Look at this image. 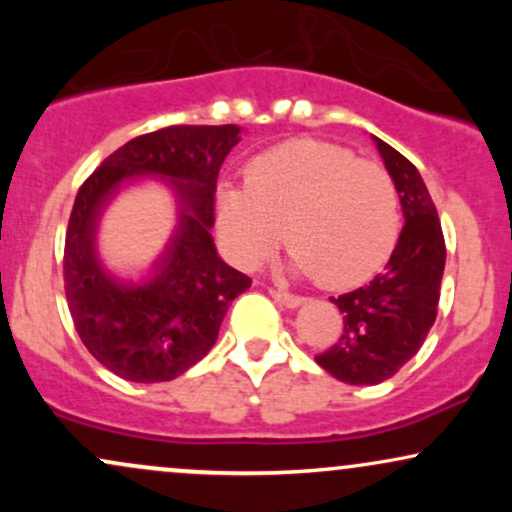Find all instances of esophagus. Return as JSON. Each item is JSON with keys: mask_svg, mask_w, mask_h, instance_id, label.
Here are the masks:
<instances>
[{"mask_svg": "<svg viewBox=\"0 0 512 512\" xmlns=\"http://www.w3.org/2000/svg\"><path fill=\"white\" fill-rule=\"evenodd\" d=\"M272 293V296L276 298V301H279L281 305H286V308H298V305L303 303V298L301 296H293V293H286V291H276V289H272L269 291Z\"/></svg>", "mask_w": 512, "mask_h": 512, "instance_id": "esophagus-1", "label": "esophagus"}]
</instances>
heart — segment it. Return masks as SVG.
Here are the masks:
<instances>
[{
  "label": "heart",
  "mask_w": 512,
  "mask_h": 512,
  "mask_svg": "<svg viewBox=\"0 0 512 512\" xmlns=\"http://www.w3.org/2000/svg\"><path fill=\"white\" fill-rule=\"evenodd\" d=\"M216 223L228 255L252 267L281 240L291 269L322 286L366 281L399 236V197L390 173L339 144L296 139L255 156L245 185H223Z\"/></svg>",
  "instance_id": "1"
}]
</instances>
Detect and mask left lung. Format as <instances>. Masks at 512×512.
I'll return each instance as SVG.
<instances>
[{
    "mask_svg": "<svg viewBox=\"0 0 512 512\" xmlns=\"http://www.w3.org/2000/svg\"><path fill=\"white\" fill-rule=\"evenodd\" d=\"M373 139L397 187L404 226L385 272L332 298L344 315V330L315 361L349 385L383 383L416 356L436 322L445 269L443 231L421 173L383 139Z\"/></svg>",
    "mask_w": 512,
    "mask_h": 512,
    "instance_id": "8db88e82",
    "label": "left lung"
}]
</instances>
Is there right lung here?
Returning <instances> with one entry per match:
<instances>
[{"instance_id":"obj_1","label":"right lung","mask_w":512,"mask_h":512,"mask_svg":"<svg viewBox=\"0 0 512 512\" xmlns=\"http://www.w3.org/2000/svg\"><path fill=\"white\" fill-rule=\"evenodd\" d=\"M236 125H173L142 134L88 175L64 240V293L93 358L132 383H166L209 354L233 298L250 276L216 252L214 192ZM139 174L166 177L179 195V228L144 285H122L100 267L95 228L107 199Z\"/></svg>"}]
</instances>
